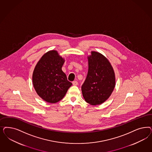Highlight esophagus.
Wrapping results in <instances>:
<instances>
[{
    "label": "esophagus",
    "instance_id": "obj_1",
    "mask_svg": "<svg viewBox=\"0 0 152 152\" xmlns=\"http://www.w3.org/2000/svg\"><path fill=\"white\" fill-rule=\"evenodd\" d=\"M78 82L77 81H73V86H77L78 85Z\"/></svg>",
    "mask_w": 152,
    "mask_h": 152
}]
</instances>
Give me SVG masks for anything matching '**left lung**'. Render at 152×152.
<instances>
[{
	"label": "left lung",
	"instance_id": "1",
	"mask_svg": "<svg viewBox=\"0 0 152 152\" xmlns=\"http://www.w3.org/2000/svg\"><path fill=\"white\" fill-rule=\"evenodd\" d=\"M115 86V73L110 63L102 54L92 51L88 57V74L82 86L85 101L92 105L103 103Z\"/></svg>",
	"mask_w": 152,
	"mask_h": 152
}]
</instances>
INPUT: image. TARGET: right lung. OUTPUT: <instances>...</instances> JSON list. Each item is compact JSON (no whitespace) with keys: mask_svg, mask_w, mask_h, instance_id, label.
<instances>
[{"mask_svg":"<svg viewBox=\"0 0 152 152\" xmlns=\"http://www.w3.org/2000/svg\"><path fill=\"white\" fill-rule=\"evenodd\" d=\"M64 60L55 50L44 54L35 66L32 75L34 89L45 101L55 103L62 99L72 83L62 71Z\"/></svg>","mask_w":152,"mask_h":152,"instance_id":"right-lung-1","label":"right lung"}]
</instances>
